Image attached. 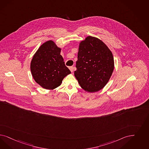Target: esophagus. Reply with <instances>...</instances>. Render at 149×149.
I'll return each instance as SVG.
<instances>
[{
	"label": "esophagus",
	"mask_w": 149,
	"mask_h": 149,
	"mask_svg": "<svg viewBox=\"0 0 149 149\" xmlns=\"http://www.w3.org/2000/svg\"><path fill=\"white\" fill-rule=\"evenodd\" d=\"M69 69H70V70L71 71V72H73V71H74V70L75 69V67H69Z\"/></svg>",
	"instance_id": "1"
}]
</instances>
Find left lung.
<instances>
[{"instance_id": "1", "label": "left lung", "mask_w": 149, "mask_h": 149, "mask_svg": "<svg viewBox=\"0 0 149 149\" xmlns=\"http://www.w3.org/2000/svg\"><path fill=\"white\" fill-rule=\"evenodd\" d=\"M74 75L88 93L100 91L107 84L114 70L112 52L101 40L87 36L79 44Z\"/></svg>"}]
</instances>
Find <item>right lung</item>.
I'll list each match as a JSON object with an SVG mask.
<instances>
[{
    "label": "right lung",
    "instance_id": "right-lung-1",
    "mask_svg": "<svg viewBox=\"0 0 149 149\" xmlns=\"http://www.w3.org/2000/svg\"><path fill=\"white\" fill-rule=\"evenodd\" d=\"M61 52V48L49 40L39 47L32 59V75L35 81L45 89L58 87L63 79L71 73L65 65Z\"/></svg>",
    "mask_w": 149,
    "mask_h": 149
}]
</instances>
